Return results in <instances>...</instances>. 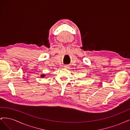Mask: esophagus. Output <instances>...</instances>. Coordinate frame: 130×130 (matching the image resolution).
Instances as JSON below:
<instances>
[{
    "label": "esophagus",
    "mask_w": 130,
    "mask_h": 130,
    "mask_svg": "<svg viewBox=\"0 0 130 130\" xmlns=\"http://www.w3.org/2000/svg\"><path fill=\"white\" fill-rule=\"evenodd\" d=\"M64 67L65 68L68 69V68H69V66H67V65H66V66H64Z\"/></svg>",
    "instance_id": "1"
}]
</instances>
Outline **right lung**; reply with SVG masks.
Masks as SVG:
<instances>
[{
    "mask_svg": "<svg viewBox=\"0 0 130 130\" xmlns=\"http://www.w3.org/2000/svg\"><path fill=\"white\" fill-rule=\"evenodd\" d=\"M41 77H44L45 76V75H44V74H42V75H41Z\"/></svg>",
    "mask_w": 130,
    "mask_h": 130,
    "instance_id": "obj_1",
    "label": "right lung"
}]
</instances>
